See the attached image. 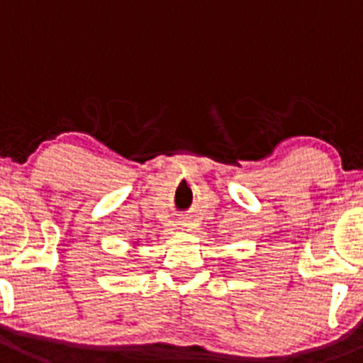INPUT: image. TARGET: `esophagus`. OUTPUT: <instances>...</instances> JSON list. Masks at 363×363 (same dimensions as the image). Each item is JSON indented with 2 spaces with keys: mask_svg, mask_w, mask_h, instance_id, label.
I'll use <instances>...</instances> for the list:
<instances>
[{
  "mask_svg": "<svg viewBox=\"0 0 363 363\" xmlns=\"http://www.w3.org/2000/svg\"><path fill=\"white\" fill-rule=\"evenodd\" d=\"M178 225L182 227V229H192V227H194V220L189 216H185L178 221Z\"/></svg>",
  "mask_w": 363,
  "mask_h": 363,
  "instance_id": "esophagus-1",
  "label": "esophagus"
}]
</instances>
